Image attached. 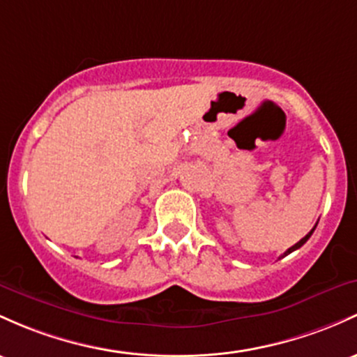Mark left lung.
I'll return each mask as SVG.
<instances>
[{
	"instance_id": "8db88e82",
	"label": "left lung",
	"mask_w": 357,
	"mask_h": 357,
	"mask_svg": "<svg viewBox=\"0 0 357 357\" xmlns=\"http://www.w3.org/2000/svg\"><path fill=\"white\" fill-rule=\"evenodd\" d=\"M315 227H317V225H315ZM315 227H313V229L310 230V232H308V234H307V236H305L303 238H301V241H300V242H296V244H295V245H291V248H289V249L287 250V252H284V254H283V256H281V257L288 256V254H291V252H293V250L300 249V248H301V245H303V244H305V242H307V241H308V238H310V236H312V234H313V230H315ZM281 257H280V259H281Z\"/></svg>"
}]
</instances>
